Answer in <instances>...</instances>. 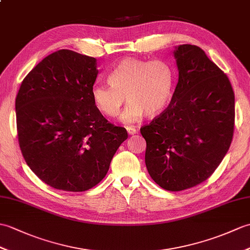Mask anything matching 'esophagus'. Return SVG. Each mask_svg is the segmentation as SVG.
I'll return each instance as SVG.
<instances>
[{
  "label": "esophagus",
  "instance_id": "esophagus-1",
  "mask_svg": "<svg viewBox=\"0 0 250 250\" xmlns=\"http://www.w3.org/2000/svg\"><path fill=\"white\" fill-rule=\"evenodd\" d=\"M126 131H127V133H129L130 135H134V134H136L138 130L136 129V127H134V126H126Z\"/></svg>",
  "mask_w": 250,
  "mask_h": 250
}]
</instances>
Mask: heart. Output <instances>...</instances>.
Here are the masks:
<instances>
[{"instance_id":"1","label":"heart","mask_w":250,"mask_h":250,"mask_svg":"<svg viewBox=\"0 0 250 250\" xmlns=\"http://www.w3.org/2000/svg\"><path fill=\"white\" fill-rule=\"evenodd\" d=\"M107 82L109 85L99 84L92 88L95 106L106 117H116L126 96L129 103L120 119L125 124H134L145 114H159L167 106L172 97L175 72L163 60L129 57L107 74Z\"/></svg>"}]
</instances>
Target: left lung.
I'll list each match as a JSON object with an SVG mask.
<instances>
[{"mask_svg": "<svg viewBox=\"0 0 250 250\" xmlns=\"http://www.w3.org/2000/svg\"><path fill=\"white\" fill-rule=\"evenodd\" d=\"M173 55L179 80L171 101L141 133L150 177L162 188L179 191L206 181L229 150L234 92L199 46L181 44Z\"/></svg>", "mask_w": 250, "mask_h": 250, "instance_id": "8db88e82", "label": "left lung"}]
</instances>
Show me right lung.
<instances>
[{
  "instance_id": "right-lung-1",
  "label": "right lung",
  "mask_w": 250,
  "mask_h": 250,
  "mask_svg": "<svg viewBox=\"0 0 250 250\" xmlns=\"http://www.w3.org/2000/svg\"><path fill=\"white\" fill-rule=\"evenodd\" d=\"M97 60L60 50L40 62L22 81L16 98L23 158L40 180L66 191H84L101 181L125 127L103 117L92 101Z\"/></svg>"
}]
</instances>
